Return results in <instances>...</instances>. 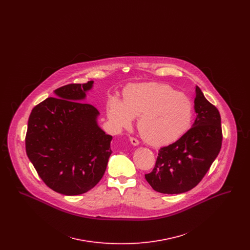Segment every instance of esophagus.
<instances>
[{
  "mask_svg": "<svg viewBox=\"0 0 250 250\" xmlns=\"http://www.w3.org/2000/svg\"><path fill=\"white\" fill-rule=\"evenodd\" d=\"M130 143L133 144V145H135V146H137V145H139L140 144V142H139V140H137L136 138H134V137H130Z\"/></svg>",
  "mask_w": 250,
  "mask_h": 250,
  "instance_id": "obj_1",
  "label": "esophagus"
}]
</instances>
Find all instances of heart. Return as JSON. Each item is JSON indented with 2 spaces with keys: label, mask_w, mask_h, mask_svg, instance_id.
<instances>
[{
  "label": "heart",
  "mask_w": 250,
  "mask_h": 250,
  "mask_svg": "<svg viewBox=\"0 0 250 250\" xmlns=\"http://www.w3.org/2000/svg\"><path fill=\"white\" fill-rule=\"evenodd\" d=\"M107 117L116 128H128L134 117H140L138 129L143 140L163 146L189 129L193 110L190 100L168 85L137 84L125 91L124 102L110 98Z\"/></svg>",
  "instance_id": "obj_1"
}]
</instances>
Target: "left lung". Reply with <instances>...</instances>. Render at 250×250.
<instances>
[{"mask_svg": "<svg viewBox=\"0 0 250 250\" xmlns=\"http://www.w3.org/2000/svg\"><path fill=\"white\" fill-rule=\"evenodd\" d=\"M196 120L178 141L160 148L155 167L145 174L153 189L180 194L195 188L219 154L222 145L219 111L196 86Z\"/></svg>", "mask_w": 250, "mask_h": 250, "instance_id": "obj_1", "label": "left lung"}]
</instances>
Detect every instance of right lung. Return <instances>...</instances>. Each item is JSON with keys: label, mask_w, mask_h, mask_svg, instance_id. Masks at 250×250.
<instances>
[{"label": "right lung", "mask_w": 250, "mask_h": 250, "mask_svg": "<svg viewBox=\"0 0 250 250\" xmlns=\"http://www.w3.org/2000/svg\"><path fill=\"white\" fill-rule=\"evenodd\" d=\"M94 82L54 91L33 108L25 138L26 153L39 177L66 196L92 189L103 177L112 137L97 125L99 111L84 103Z\"/></svg>", "instance_id": "right-lung-1"}]
</instances>
